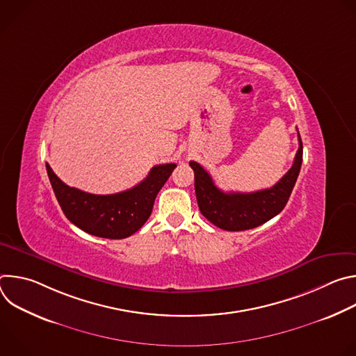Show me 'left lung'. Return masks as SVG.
Listing matches in <instances>:
<instances>
[{
    "label": "left lung",
    "mask_w": 356,
    "mask_h": 356,
    "mask_svg": "<svg viewBox=\"0 0 356 356\" xmlns=\"http://www.w3.org/2000/svg\"><path fill=\"white\" fill-rule=\"evenodd\" d=\"M302 162V143L298 134V150L290 170L270 188L253 193H224L211 176L197 162H190L194 170L197 204L210 222L225 231L257 228L276 217L287 204Z\"/></svg>",
    "instance_id": "left-lung-1"
}]
</instances>
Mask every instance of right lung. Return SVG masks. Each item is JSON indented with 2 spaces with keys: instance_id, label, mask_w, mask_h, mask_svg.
Masks as SVG:
<instances>
[{
  "instance_id": "obj_1",
  "label": "right lung",
  "mask_w": 356,
  "mask_h": 356,
  "mask_svg": "<svg viewBox=\"0 0 356 356\" xmlns=\"http://www.w3.org/2000/svg\"><path fill=\"white\" fill-rule=\"evenodd\" d=\"M177 165L152 168L145 180L115 194H90L65 184L46 163L47 176L59 204L70 222L87 234L122 239L135 234L149 218L154 202Z\"/></svg>"
}]
</instances>
